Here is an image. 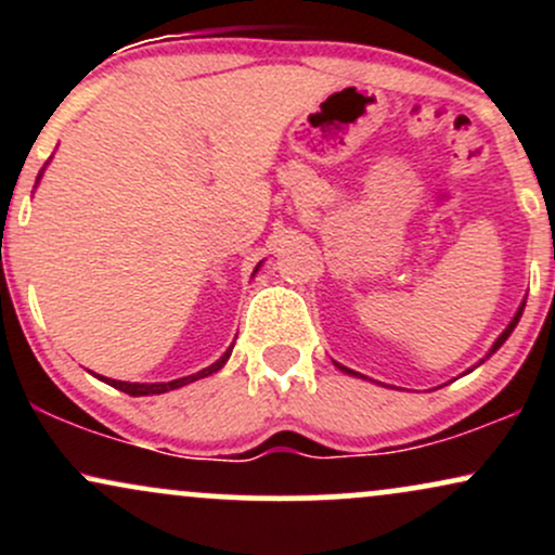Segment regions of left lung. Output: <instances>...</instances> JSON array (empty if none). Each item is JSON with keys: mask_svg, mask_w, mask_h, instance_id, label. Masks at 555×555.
Wrapping results in <instances>:
<instances>
[{"mask_svg": "<svg viewBox=\"0 0 555 555\" xmlns=\"http://www.w3.org/2000/svg\"><path fill=\"white\" fill-rule=\"evenodd\" d=\"M521 310H525V302H521V305H519L517 315H514V318H512V323H508V326H506V328H503V334L499 336V339H495V341H493V347H490L488 358H490V354H493V352H495V349H499V347H501V344H503V341H506V339H508V334H512V331H514V328H517V323H519V318H521ZM336 367H339V371H344V373H349V375H360V373L349 371V367H344V365H339V362H336ZM362 378H365V375H362Z\"/></svg>", "mask_w": 555, "mask_h": 555, "instance_id": "1", "label": "left lung"}]
</instances>
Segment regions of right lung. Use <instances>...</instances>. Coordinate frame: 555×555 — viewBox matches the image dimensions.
<instances>
[{"mask_svg":"<svg viewBox=\"0 0 555 555\" xmlns=\"http://www.w3.org/2000/svg\"><path fill=\"white\" fill-rule=\"evenodd\" d=\"M38 177H41V175H38ZM256 271H258V269H256ZM232 347H234V344H232ZM232 347H229L227 352L221 354V358L214 362V365L203 367V371H197V373H193V375H184V378L167 380V384H130V380H114V378H104V375H99V378L106 380V384L114 386V388H119V391L130 393V397H151V393H167V391H175V388H180V386L193 384V380H197V378H206V375L221 371V367L227 365L229 354H232Z\"/></svg>","mask_w":555,"mask_h":555,"instance_id":"add662e5","label":"right lung"}]
</instances>
